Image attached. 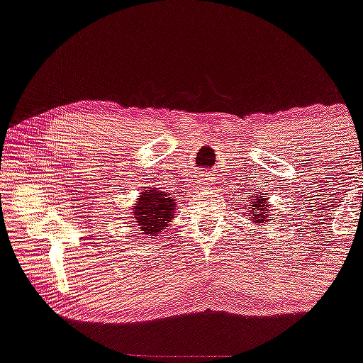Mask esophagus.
I'll return each mask as SVG.
<instances>
[{
  "instance_id": "1",
  "label": "esophagus",
  "mask_w": 363,
  "mask_h": 363,
  "mask_svg": "<svg viewBox=\"0 0 363 363\" xmlns=\"http://www.w3.org/2000/svg\"><path fill=\"white\" fill-rule=\"evenodd\" d=\"M204 182H201V184H209V181H211V177L209 176H206V174H204V179H203Z\"/></svg>"
}]
</instances>
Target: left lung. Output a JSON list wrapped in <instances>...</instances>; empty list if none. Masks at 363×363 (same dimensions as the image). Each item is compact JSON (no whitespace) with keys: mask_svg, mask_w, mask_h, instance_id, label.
I'll use <instances>...</instances> for the list:
<instances>
[{"mask_svg":"<svg viewBox=\"0 0 363 363\" xmlns=\"http://www.w3.org/2000/svg\"><path fill=\"white\" fill-rule=\"evenodd\" d=\"M255 198V196H253ZM248 216L253 223H267V218H270V209H269V201L267 196H257L255 199H252L250 208H248Z\"/></svg>","mask_w":363,"mask_h":363,"instance_id":"left-lung-1","label":"left lung"}]
</instances>
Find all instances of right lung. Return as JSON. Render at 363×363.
I'll list each match as a JSON object with an SVG mask.
<instances>
[{
  "label": "right lung",
  "instance_id": "add662e5",
  "mask_svg": "<svg viewBox=\"0 0 363 363\" xmlns=\"http://www.w3.org/2000/svg\"><path fill=\"white\" fill-rule=\"evenodd\" d=\"M176 211V196L159 187H150L145 193H140L137 204L133 206V218L138 230L148 237H157L174 218Z\"/></svg>",
  "mask_w": 363,
  "mask_h": 363
}]
</instances>
